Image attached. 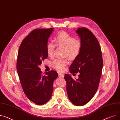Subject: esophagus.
Returning <instances> with one entry per match:
<instances>
[{"label": "esophagus", "instance_id": "esophagus-1", "mask_svg": "<svg viewBox=\"0 0 120 120\" xmlns=\"http://www.w3.org/2000/svg\"><path fill=\"white\" fill-rule=\"evenodd\" d=\"M58 76L60 78H63L64 77V74L63 73H61V72H59V73H58Z\"/></svg>", "mask_w": 120, "mask_h": 120}]
</instances>
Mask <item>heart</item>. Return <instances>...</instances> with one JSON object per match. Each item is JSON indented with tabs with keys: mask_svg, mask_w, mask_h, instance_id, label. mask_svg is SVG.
I'll list each match as a JSON object with an SVG mask.
<instances>
[{
	"mask_svg": "<svg viewBox=\"0 0 120 120\" xmlns=\"http://www.w3.org/2000/svg\"><path fill=\"white\" fill-rule=\"evenodd\" d=\"M55 44L65 48L64 55L70 60H74L77 57L82 49V43L79 40L64 31L58 33L54 38ZM55 48V44L49 42L46 45V51L49 56H52ZM68 62L66 59H57L53 61L52 67L59 71L65 69Z\"/></svg>",
	"mask_w": 120,
	"mask_h": 120,
	"instance_id": "heart-1",
	"label": "heart"
}]
</instances>
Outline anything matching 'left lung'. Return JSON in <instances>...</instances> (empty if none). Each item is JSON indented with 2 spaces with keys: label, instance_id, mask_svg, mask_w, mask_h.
<instances>
[{
  "label": "left lung",
  "instance_id": "8db88e82",
  "mask_svg": "<svg viewBox=\"0 0 120 120\" xmlns=\"http://www.w3.org/2000/svg\"><path fill=\"white\" fill-rule=\"evenodd\" d=\"M82 49L69 68L70 73L79 72L78 79L65 74L68 97L74 105L81 106L89 102L98 89L103 65L98 41L86 28H78Z\"/></svg>",
  "mask_w": 120,
  "mask_h": 120
}]
</instances>
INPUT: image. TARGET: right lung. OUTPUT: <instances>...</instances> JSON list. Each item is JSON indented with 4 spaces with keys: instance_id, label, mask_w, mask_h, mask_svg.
Returning a JSON list of instances; mask_svg holds the SVG:
<instances>
[{
    "instance_id": "add662e5",
    "label": "right lung",
    "mask_w": 120,
    "mask_h": 120,
    "mask_svg": "<svg viewBox=\"0 0 120 120\" xmlns=\"http://www.w3.org/2000/svg\"><path fill=\"white\" fill-rule=\"evenodd\" d=\"M53 28L36 29L22 41L19 49L17 70L27 98L38 105L48 102L53 92V81L58 77L51 70L43 75L39 66L48 57L46 45Z\"/></svg>"
}]
</instances>
